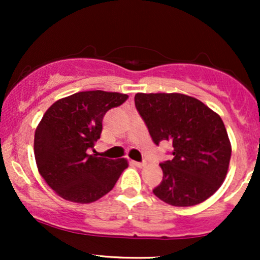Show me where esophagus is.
Masks as SVG:
<instances>
[{
	"label": "esophagus",
	"instance_id": "obj_1",
	"mask_svg": "<svg viewBox=\"0 0 260 260\" xmlns=\"http://www.w3.org/2000/svg\"><path fill=\"white\" fill-rule=\"evenodd\" d=\"M131 164L134 166H137V168H144V166L147 165L145 162H138V161H131Z\"/></svg>",
	"mask_w": 260,
	"mask_h": 260
}]
</instances>
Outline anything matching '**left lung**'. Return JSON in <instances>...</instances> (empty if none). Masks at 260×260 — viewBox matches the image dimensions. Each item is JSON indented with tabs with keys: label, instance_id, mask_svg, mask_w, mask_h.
Here are the masks:
<instances>
[{
	"label": "left lung",
	"instance_id": "1",
	"mask_svg": "<svg viewBox=\"0 0 260 260\" xmlns=\"http://www.w3.org/2000/svg\"><path fill=\"white\" fill-rule=\"evenodd\" d=\"M134 103L155 144L168 140L174 147V159L160 165L162 181L154 194L174 207L207 201L225 181L231 159L221 117L180 92H138Z\"/></svg>",
	"mask_w": 260,
	"mask_h": 260
}]
</instances>
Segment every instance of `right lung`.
<instances>
[{
	"mask_svg": "<svg viewBox=\"0 0 260 260\" xmlns=\"http://www.w3.org/2000/svg\"><path fill=\"white\" fill-rule=\"evenodd\" d=\"M127 94L104 90L79 91L53 103L35 129L34 155L39 174L56 194L88 204L112 189L128 161L89 154L103 131L110 109Z\"/></svg>",
	"mask_w": 260,
	"mask_h": 260,
	"instance_id": "1",
	"label": "right lung"
}]
</instances>
